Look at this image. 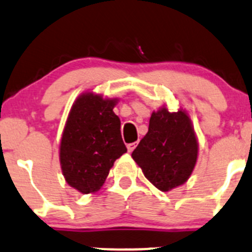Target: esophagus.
Masks as SVG:
<instances>
[{"instance_id": "34e87169", "label": "esophagus", "mask_w": 252, "mask_h": 252, "mask_svg": "<svg viewBox=\"0 0 252 252\" xmlns=\"http://www.w3.org/2000/svg\"><path fill=\"white\" fill-rule=\"evenodd\" d=\"M136 145H138V143H131V144H128V145H126V149H128L129 153H131V151H133L134 149L136 148Z\"/></svg>"}]
</instances>
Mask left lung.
Segmentation results:
<instances>
[{
    "label": "left lung",
    "mask_w": 252,
    "mask_h": 252,
    "mask_svg": "<svg viewBox=\"0 0 252 252\" xmlns=\"http://www.w3.org/2000/svg\"><path fill=\"white\" fill-rule=\"evenodd\" d=\"M144 176L162 192L187 182L198 158V140L183 109L154 111L149 130L131 154Z\"/></svg>",
    "instance_id": "left-lung-1"
}]
</instances>
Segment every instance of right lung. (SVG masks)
I'll return each mask as SVG.
<instances>
[{"label": "right lung", "instance_id": "obj_1", "mask_svg": "<svg viewBox=\"0 0 252 252\" xmlns=\"http://www.w3.org/2000/svg\"><path fill=\"white\" fill-rule=\"evenodd\" d=\"M118 101L85 92L69 112L59 150L60 166L67 185L84 194L98 191L114 161L126 153L121 119L113 112Z\"/></svg>", "mask_w": 252, "mask_h": 252}]
</instances>
